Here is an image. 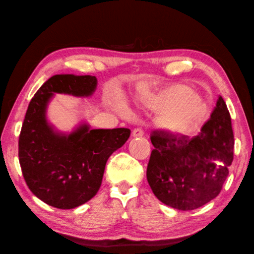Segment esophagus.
Segmentation results:
<instances>
[{
	"instance_id": "obj_1",
	"label": "esophagus",
	"mask_w": 254,
	"mask_h": 254,
	"mask_svg": "<svg viewBox=\"0 0 254 254\" xmlns=\"http://www.w3.org/2000/svg\"><path fill=\"white\" fill-rule=\"evenodd\" d=\"M144 134V130L142 127H136L133 130V136H142Z\"/></svg>"
}]
</instances>
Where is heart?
<instances>
[{
	"label": "heart",
	"mask_w": 254,
	"mask_h": 254,
	"mask_svg": "<svg viewBox=\"0 0 254 254\" xmlns=\"http://www.w3.org/2000/svg\"><path fill=\"white\" fill-rule=\"evenodd\" d=\"M147 107L161 110L159 126L172 134H188L196 130L209 111L206 101L187 84H174L146 100Z\"/></svg>",
	"instance_id": "heart-1"
}]
</instances>
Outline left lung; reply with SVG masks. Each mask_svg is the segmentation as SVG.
I'll return each instance as SVG.
<instances>
[{"instance_id":"obj_1","label":"left lung","mask_w":254,"mask_h":254,"mask_svg":"<svg viewBox=\"0 0 254 254\" xmlns=\"http://www.w3.org/2000/svg\"><path fill=\"white\" fill-rule=\"evenodd\" d=\"M146 179L154 195L169 206L188 211L219 195L233 161L231 117L219 96L199 134L189 137L164 130L151 132Z\"/></svg>"}]
</instances>
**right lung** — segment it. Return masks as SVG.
<instances>
[{"label": "right lung", "instance_id": "obj_1", "mask_svg": "<svg viewBox=\"0 0 254 254\" xmlns=\"http://www.w3.org/2000/svg\"><path fill=\"white\" fill-rule=\"evenodd\" d=\"M92 75L58 74L32 98L18 137L22 174L30 190L58 209H73L99 191L105 164L131 134L130 128H91L83 124L71 134L54 132L45 110L54 93L89 96L96 87Z\"/></svg>", "mask_w": 254, "mask_h": 254}]
</instances>
